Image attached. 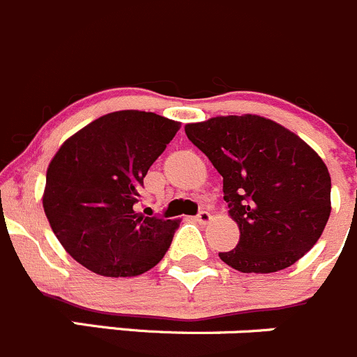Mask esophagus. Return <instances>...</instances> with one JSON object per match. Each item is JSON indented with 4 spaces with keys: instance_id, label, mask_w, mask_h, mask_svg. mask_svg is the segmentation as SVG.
Returning <instances> with one entry per match:
<instances>
[{
    "instance_id": "34e87169",
    "label": "esophagus",
    "mask_w": 357,
    "mask_h": 357,
    "mask_svg": "<svg viewBox=\"0 0 357 357\" xmlns=\"http://www.w3.org/2000/svg\"><path fill=\"white\" fill-rule=\"evenodd\" d=\"M210 218H211L210 211H206V210H201L199 213L196 215V220L199 222V224H206V222H210Z\"/></svg>"
}]
</instances>
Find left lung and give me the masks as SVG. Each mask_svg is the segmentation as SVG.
<instances>
[{
    "label": "left lung",
    "mask_w": 357,
    "mask_h": 357,
    "mask_svg": "<svg viewBox=\"0 0 357 357\" xmlns=\"http://www.w3.org/2000/svg\"><path fill=\"white\" fill-rule=\"evenodd\" d=\"M185 135L224 177V201L239 243L218 253L232 269H287L321 238L331 211V178L316 151L273 119L217 116Z\"/></svg>",
    "instance_id": "obj_1"
}]
</instances>
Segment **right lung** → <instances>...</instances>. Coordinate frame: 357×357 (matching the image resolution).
Wrapping results in <instances>:
<instances>
[{
	"label": "right lung",
	"mask_w": 357,
	"mask_h": 357,
	"mask_svg": "<svg viewBox=\"0 0 357 357\" xmlns=\"http://www.w3.org/2000/svg\"><path fill=\"white\" fill-rule=\"evenodd\" d=\"M178 128L154 112L116 111L69 137L50 161L45 215L66 252L91 273L139 276L168 252L180 222L137 213L135 204Z\"/></svg>",
	"instance_id": "right-lung-1"
}]
</instances>
